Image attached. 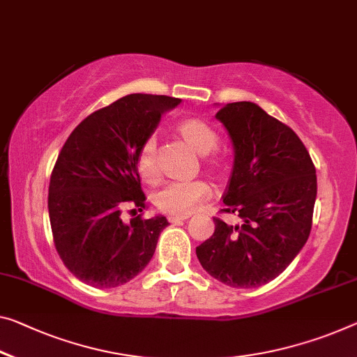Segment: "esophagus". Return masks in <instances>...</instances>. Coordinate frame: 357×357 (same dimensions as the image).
Masks as SVG:
<instances>
[{
	"label": "esophagus",
	"instance_id": "esophagus-1",
	"mask_svg": "<svg viewBox=\"0 0 357 357\" xmlns=\"http://www.w3.org/2000/svg\"><path fill=\"white\" fill-rule=\"evenodd\" d=\"M188 220V215H169V222L171 223H180Z\"/></svg>",
	"mask_w": 357,
	"mask_h": 357
}]
</instances>
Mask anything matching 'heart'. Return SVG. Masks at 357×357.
I'll use <instances>...</instances> for the list:
<instances>
[{
  "label": "heart",
  "instance_id": "obj_1",
  "mask_svg": "<svg viewBox=\"0 0 357 357\" xmlns=\"http://www.w3.org/2000/svg\"><path fill=\"white\" fill-rule=\"evenodd\" d=\"M177 134L186 145L202 155V166L211 174H222L225 161L213 150L218 145L217 130L209 123L197 118H186L177 124ZM137 171L146 183L155 182L158 177L156 167V142L148 139L137 155ZM211 196V186L202 180L193 182L169 183L155 195V204L169 215H190Z\"/></svg>",
  "mask_w": 357,
  "mask_h": 357
}]
</instances>
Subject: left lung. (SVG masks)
Instances as JSON below:
<instances>
[{"label": "left lung", "mask_w": 357, "mask_h": 357, "mask_svg": "<svg viewBox=\"0 0 357 357\" xmlns=\"http://www.w3.org/2000/svg\"><path fill=\"white\" fill-rule=\"evenodd\" d=\"M215 118L234 148L222 212L236 213L243 223L213 218L215 231L196 255L227 286L259 287L286 270L308 241L316 169L298 135L257 103H227Z\"/></svg>", "instance_id": "1"}]
</instances>
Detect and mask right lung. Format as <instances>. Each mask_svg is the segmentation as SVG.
<instances>
[{
  "label": "right lung",
  "mask_w": 357,
  "mask_h": 357,
  "mask_svg": "<svg viewBox=\"0 0 357 357\" xmlns=\"http://www.w3.org/2000/svg\"><path fill=\"white\" fill-rule=\"evenodd\" d=\"M180 98L130 94L89 114L59 153L49 183V220L63 265L92 287L123 286L150 263L166 217L126 223L128 202L145 209L137 155Z\"/></svg>",
  "instance_id": "add662e5"
}]
</instances>
